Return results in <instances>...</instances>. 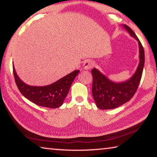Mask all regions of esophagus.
Listing matches in <instances>:
<instances>
[{"label": "esophagus", "instance_id": "1", "mask_svg": "<svg viewBox=\"0 0 157 157\" xmlns=\"http://www.w3.org/2000/svg\"><path fill=\"white\" fill-rule=\"evenodd\" d=\"M94 62H92L91 60L90 59H87L84 62V64H83V66H84V70H89L90 68H91L93 66H94Z\"/></svg>", "mask_w": 157, "mask_h": 157}]
</instances>
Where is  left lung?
Returning a JSON list of instances; mask_svg holds the SVG:
<instances>
[{"label":"left lung","mask_w":157,"mask_h":157,"mask_svg":"<svg viewBox=\"0 0 157 157\" xmlns=\"http://www.w3.org/2000/svg\"><path fill=\"white\" fill-rule=\"evenodd\" d=\"M129 35L138 41L139 48V63L131 78L125 81L116 82L102 74L97 68L91 70L93 78L92 94L100 109H112L128 102L134 96L140 83L145 63L144 49L135 33L126 25H122Z\"/></svg>","instance_id":"1"}]
</instances>
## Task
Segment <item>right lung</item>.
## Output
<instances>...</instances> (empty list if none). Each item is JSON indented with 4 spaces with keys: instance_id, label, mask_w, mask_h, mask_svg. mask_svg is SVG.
<instances>
[{
    "instance_id": "obj_1",
    "label": "right lung",
    "mask_w": 157,
    "mask_h": 157,
    "mask_svg": "<svg viewBox=\"0 0 157 157\" xmlns=\"http://www.w3.org/2000/svg\"><path fill=\"white\" fill-rule=\"evenodd\" d=\"M13 72L16 84L23 96L36 105L55 109L63 105L71 84L79 71H74L54 83L42 86H30L23 82L18 76L14 66Z\"/></svg>"
}]
</instances>
